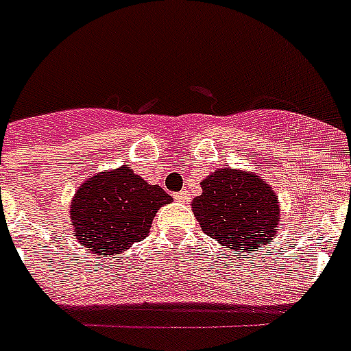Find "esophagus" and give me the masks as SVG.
I'll use <instances>...</instances> for the list:
<instances>
[{
  "mask_svg": "<svg viewBox=\"0 0 351 351\" xmlns=\"http://www.w3.org/2000/svg\"><path fill=\"white\" fill-rule=\"evenodd\" d=\"M189 193L187 191H178V193H175V200H178V202H189Z\"/></svg>",
  "mask_w": 351,
  "mask_h": 351,
  "instance_id": "esophagus-1",
  "label": "esophagus"
}]
</instances>
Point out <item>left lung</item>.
Wrapping results in <instances>:
<instances>
[{
  "mask_svg": "<svg viewBox=\"0 0 351 351\" xmlns=\"http://www.w3.org/2000/svg\"><path fill=\"white\" fill-rule=\"evenodd\" d=\"M191 211L202 231L233 251L253 253L277 234L280 202L262 176L222 167L202 182Z\"/></svg>",
  "mask_w": 351,
  "mask_h": 351,
  "instance_id": "8db88e82",
  "label": "left lung"
}]
</instances>
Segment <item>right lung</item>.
Masks as SVG:
<instances>
[{
	"label": "right lung",
	"mask_w": 351,
	"mask_h": 351,
	"mask_svg": "<svg viewBox=\"0 0 351 351\" xmlns=\"http://www.w3.org/2000/svg\"><path fill=\"white\" fill-rule=\"evenodd\" d=\"M173 202L160 186L120 165L90 176L71 202V226L95 255L114 256L149 234L158 209Z\"/></svg>",
	"instance_id": "add662e5"
}]
</instances>
